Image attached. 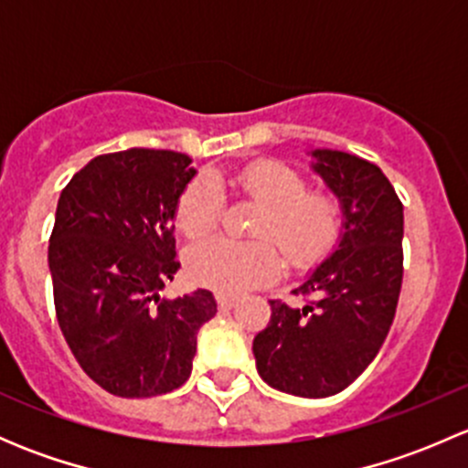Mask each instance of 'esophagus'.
<instances>
[{"instance_id": "esophagus-1", "label": "esophagus", "mask_w": 468, "mask_h": 468, "mask_svg": "<svg viewBox=\"0 0 468 468\" xmlns=\"http://www.w3.org/2000/svg\"><path fill=\"white\" fill-rule=\"evenodd\" d=\"M217 303H219L221 310H230V308H235V305H238V296L226 294V292H219V294H217Z\"/></svg>"}]
</instances>
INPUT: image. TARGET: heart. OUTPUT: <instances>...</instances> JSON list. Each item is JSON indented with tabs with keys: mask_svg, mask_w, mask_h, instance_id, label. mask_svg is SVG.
Wrapping results in <instances>:
<instances>
[{
	"mask_svg": "<svg viewBox=\"0 0 468 468\" xmlns=\"http://www.w3.org/2000/svg\"><path fill=\"white\" fill-rule=\"evenodd\" d=\"M235 187L261 206L253 221L256 239L210 238L187 256L192 276L221 292H244L271 282L282 269L281 251L294 267H308L335 244L339 204L330 192L308 190L299 169L278 160H258L239 169ZM224 190L212 174H199L181 192L176 224L190 239L210 233L224 212ZM271 237L277 243L268 239Z\"/></svg>",
	"mask_w": 468,
	"mask_h": 468,
	"instance_id": "heart-1",
	"label": "heart"
}]
</instances>
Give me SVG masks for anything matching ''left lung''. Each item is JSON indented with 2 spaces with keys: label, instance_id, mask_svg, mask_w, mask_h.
Returning a JSON list of instances; mask_svg holds the SVG:
<instances>
[{
  "label": "left lung",
  "instance_id": "left-lung-1",
  "mask_svg": "<svg viewBox=\"0 0 468 468\" xmlns=\"http://www.w3.org/2000/svg\"><path fill=\"white\" fill-rule=\"evenodd\" d=\"M313 169L339 199V242L292 294L269 301L271 319L253 339L261 378L273 389L325 399L346 389L378 356L403 282V204L378 165L314 149Z\"/></svg>",
  "mask_w": 468,
  "mask_h": 468
}]
</instances>
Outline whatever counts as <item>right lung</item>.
Listing matches in <instances>:
<instances>
[{"label": "right lung", "instance_id": "right-lung-1", "mask_svg": "<svg viewBox=\"0 0 468 468\" xmlns=\"http://www.w3.org/2000/svg\"><path fill=\"white\" fill-rule=\"evenodd\" d=\"M197 169L178 151L97 155L60 192L49 239L58 325L81 369L111 394L149 399L192 374L212 292H160L176 258V204Z\"/></svg>", "mask_w": 468, "mask_h": 468}]
</instances>
